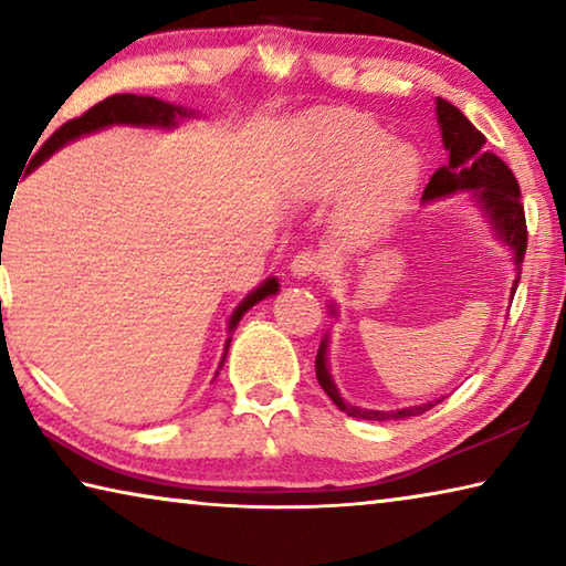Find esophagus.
<instances>
[{
    "label": "esophagus",
    "instance_id": "34e87169",
    "mask_svg": "<svg viewBox=\"0 0 566 566\" xmlns=\"http://www.w3.org/2000/svg\"><path fill=\"white\" fill-rule=\"evenodd\" d=\"M292 272L296 276H319L327 272V256L319 252H312V249H304V252L294 254Z\"/></svg>",
    "mask_w": 566,
    "mask_h": 566
}]
</instances>
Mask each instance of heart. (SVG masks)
<instances>
[{
  "label": "heart",
  "mask_w": 566,
  "mask_h": 566,
  "mask_svg": "<svg viewBox=\"0 0 566 566\" xmlns=\"http://www.w3.org/2000/svg\"><path fill=\"white\" fill-rule=\"evenodd\" d=\"M415 149L389 142L387 129L359 112H329L310 124L302 181L310 195L344 191V222L369 234L405 202L417 181Z\"/></svg>",
  "instance_id": "1"
}]
</instances>
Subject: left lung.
I'll return each mask as SVG.
<instances>
[{
  "instance_id": "1",
  "label": "left lung",
  "mask_w": 566,
  "mask_h": 566,
  "mask_svg": "<svg viewBox=\"0 0 566 566\" xmlns=\"http://www.w3.org/2000/svg\"><path fill=\"white\" fill-rule=\"evenodd\" d=\"M437 119H439V127H442L444 147L449 149V161L444 167H439L432 175V179H429V185L424 187V195H421V202H432V199L452 195L457 189H472L474 197L482 202L484 212L492 217V224L496 232H500L504 242L512 247L516 270H520L526 252V219H524L522 191H520V185H516V177L512 175V169L494 155V151H484L486 137L454 107L452 102L437 99ZM520 274H516L512 292H516ZM314 367H317L319 387L327 391V397L344 411V415L354 419H369V421L407 419V417L424 415V411H429L442 401L437 399V401H427V405L421 407H407L397 411H371V409L352 407L349 401H344L339 397V391L329 377L327 339L322 342Z\"/></svg>"
}]
</instances>
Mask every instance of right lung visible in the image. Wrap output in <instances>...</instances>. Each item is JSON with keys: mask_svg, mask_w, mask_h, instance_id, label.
Listing matches in <instances>:
<instances>
[{"mask_svg": "<svg viewBox=\"0 0 566 566\" xmlns=\"http://www.w3.org/2000/svg\"><path fill=\"white\" fill-rule=\"evenodd\" d=\"M177 117H187V109L175 107V104L169 102H161L157 97H139V94H112V97L102 99L99 104H94L80 117H74L70 122H64L60 129H56L50 139L44 142L42 149L36 151L30 161V169H34L40 161H44L46 157L52 155L54 149H60L66 142H72L76 137H82V134H90V132H97L102 127H109V124H142V127H171ZM2 264V262H0ZM280 290V284L276 280H266L260 290H254L252 294L247 296V300L237 306V312L232 314V319H229V329H234L239 319H242V314L249 310V306H254L256 302H262L264 296L274 294ZM224 364V359H222ZM222 364H219V369H222ZM219 375V371H217Z\"/></svg>", "mask_w": 566, "mask_h": 566, "instance_id": "obj_1", "label": "right lung"}]
</instances>
